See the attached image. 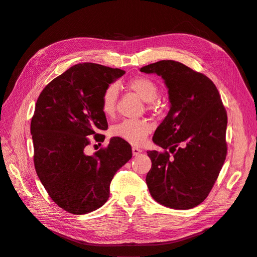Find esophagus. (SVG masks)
Wrapping results in <instances>:
<instances>
[{
	"instance_id": "esophagus-1",
	"label": "esophagus",
	"mask_w": 257,
	"mask_h": 257,
	"mask_svg": "<svg viewBox=\"0 0 257 257\" xmlns=\"http://www.w3.org/2000/svg\"><path fill=\"white\" fill-rule=\"evenodd\" d=\"M143 151L141 149H138V148L136 147H133L132 148V153H133V155H139Z\"/></svg>"
}]
</instances>
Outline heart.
I'll return each instance as SVG.
<instances>
[{"label":"heart","mask_w":257,"mask_h":257,"mask_svg":"<svg viewBox=\"0 0 257 257\" xmlns=\"http://www.w3.org/2000/svg\"><path fill=\"white\" fill-rule=\"evenodd\" d=\"M128 88L136 92L146 103H151L157 99L159 95L158 85L153 80L147 77H137L128 82ZM118 103V88L115 84H111L103 93L100 100V108L103 113L110 118L113 116L116 110ZM152 125L145 120L127 119L115 124L111 132L115 137H119L134 146L143 145L151 133Z\"/></svg>","instance_id":"heart-1"}]
</instances>
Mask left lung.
<instances>
[{"label":"left lung","mask_w":257,"mask_h":257,"mask_svg":"<svg viewBox=\"0 0 257 257\" xmlns=\"http://www.w3.org/2000/svg\"><path fill=\"white\" fill-rule=\"evenodd\" d=\"M139 71L162 77L170 104L152 141L173 157L167 151L147 152L152 162L148 189L165 207H196L211 191L226 158L227 114L219 91L207 76L177 61H159Z\"/></svg>","instance_id":"1"}]
</instances>
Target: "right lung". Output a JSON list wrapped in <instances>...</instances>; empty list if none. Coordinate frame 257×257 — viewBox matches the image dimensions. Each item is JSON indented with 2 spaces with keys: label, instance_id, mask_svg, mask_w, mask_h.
Returning <instances> with one entry per match:
<instances>
[{
  "label": "right lung",
  "instance_id": "add662e5",
  "mask_svg": "<svg viewBox=\"0 0 257 257\" xmlns=\"http://www.w3.org/2000/svg\"><path fill=\"white\" fill-rule=\"evenodd\" d=\"M125 72L95 63L76 64L38 96L31 121L36 174L51 199L73 214H85L109 198L115 173L132 158L128 143L112 137L92 155L85 147L108 128L100 108L103 93Z\"/></svg>",
  "mask_w": 257,
  "mask_h": 257
}]
</instances>
